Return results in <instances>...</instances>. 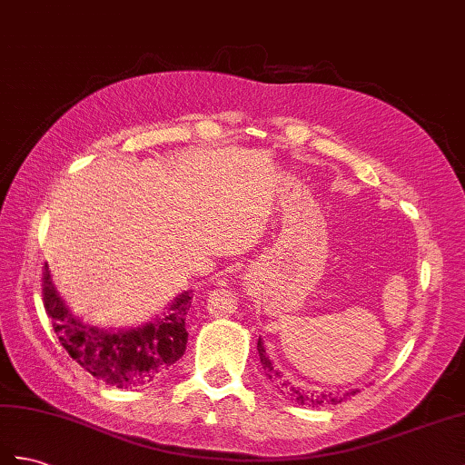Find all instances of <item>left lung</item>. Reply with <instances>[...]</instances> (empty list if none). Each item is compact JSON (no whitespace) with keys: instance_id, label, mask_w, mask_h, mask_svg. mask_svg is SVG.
<instances>
[{"instance_id":"left-lung-1","label":"left lung","mask_w":465,"mask_h":465,"mask_svg":"<svg viewBox=\"0 0 465 465\" xmlns=\"http://www.w3.org/2000/svg\"><path fill=\"white\" fill-rule=\"evenodd\" d=\"M258 355H260V363H262V369L266 372V377L276 384V389H280L282 394H288L292 401H296L298 404L302 406H330V404H339L347 401V396L355 394L359 391H351V392H345V394H325V392H313V391H305V389H300L296 387V384L290 382L288 379H284V375L278 369H274V365H272V361L268 359L266 355V349H264V341L262 339L258 337Z\"/></svg>"}]
</instances>
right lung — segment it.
Here are the masks:
<instances>
[{
	"label": "right lung",
	"mask_w": 465,
	"mask_h": 465,
	"mask_svg": "<svg viewBox=\"0 0 465 465\" xmlns=\"http://www.w3.org/2000/svg\"><path fill=\"white\" fill-rule=\"evenodd\" d=\"M43 303L69 355L90 375L112 387L134 389L160 381L185 353L191 292L177 296L163 318L135 330L104 331L74 318L53 284L49 264H45Z\"/></svg>",
	"instance_id": "1"
}]
</instances>
